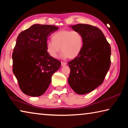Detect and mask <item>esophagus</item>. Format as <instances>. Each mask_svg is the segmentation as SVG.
<instances>
[{
    "instance_id": "34e87169",
    "label": "esophagus",
    "mask_w": 128,
    "mask_h": 128,
    "mask_svg": "<svg viewBox=\"0 0 128 128\" xmlns=\"http://www.w3.org/2000/svg\"><path fill=\"white\" fill-rule=\"evenodd\" d=\"M61 64H62V66H66V62H62Z\"/></svg>"
}]
</instances>
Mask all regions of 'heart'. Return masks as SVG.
Listing matches in <instances>:
<instances>
[{
  "instance_id": "1",
  "label": "heart",
  "mask_w": 128,
  "mask_h": 128,
  "mask_svg": "<svg viewBox=\"0 0 128 128\" xmlns=\"http://www.w3.org/2000/svg\"><path fill=\"white\" fill-rule=\"evenodd\" d=\"M52 39V40L47 41L46 49L54 58L57 57L61 48L62 58L73 59L79 55L83 47V36L77 30H60L54 34Z\"/></svg>"
}]
</instances>
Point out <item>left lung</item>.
I'll return each instance as SVG.
<instances>
[{
    "label": "left lung",
    "instance_id": "1",
    "mask_svg": "<svg viewBox=\"0 0 128 128\" xmlns=\"http://www.w3.org/2000/svg\"><path fill=\"white\" fill-rule=\"evenodd\" d=\"M71 27L82 34L84 44L79 55L68 62V83L77 94H85L103 82L111 66V46L98 28L84 24Z\"/></svg>",
    "mask_w": 128,
    "mask_h": 128
}]
</instances>
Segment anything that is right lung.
<instances>
[{
    "label": "right lung",
    "mask_w": 128,
    "mask_h": 128,
    "mask_svg": "<svg viewBox=\"0 0 128 128\" xmlns=\"http://www.w3.org/2000/svg\"><path fill=\"white\" fill-rule=\"evenodd\" d=\"M54 25L34 24L19 34L12 53L13 72L25 94L39 96L46 92L52 76L61 62L49 55L47 38L56 32Z\"/></svg>",
    "instance_id": "right-lung-1"
}]
</instances>
